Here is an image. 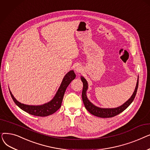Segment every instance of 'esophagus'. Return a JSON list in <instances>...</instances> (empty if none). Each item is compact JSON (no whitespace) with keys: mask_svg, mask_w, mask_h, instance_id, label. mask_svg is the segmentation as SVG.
<instances>
[{"mask_svg":"<svg viewBox=\"0 0 150 150\" xmlns=\"http://www.w3.org/2000/svg\"><path fill=\"white\" fill-rule=\"evenodd\" d=\"M75 71H76V73H78V74L81 73V72H83V69H82V68H81V67H80V66H76V67H75Z\"/></svg>","mask_w":150,"mask_h":150,"instance_id":"1","label":"esophagus"}]
</instances>
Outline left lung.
Instances as JSON below:
<instances>
[{
	"instance_id": "8db88e82",
	"label": "left lung",
	"mask_w": 150,
	"mask_h": 150,
	"mask_svg": "<svg viewBox=\"0 0 150 150\" xmlns=\"http://www.w3.org/2000/svg\"><path fill=\"white\" fill-rule=\"evenodd\" d=\"M81 80L83 83V88L82 91V100L83 101V103L86 109L88 111L93 115H96L98 117L101 118H109L114 117L118 114H119L122 112H123L124 110L127 109L132 102V101L134 99L136 93L138 89V85H139V77L137 81V84L136 86V89L134 92L131 98L125 103L122 105V106L116 108H111V109H106V108H100L96 106L93 105L91 102L89 101V100L86 96V91L88 89V83L85 80V78L83 76H81Z\"/></svg>"
}]
</instances>
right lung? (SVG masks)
<instances>
[{
    "instance_id": "add662e5",
    "label": "right lung",
    "mask_w": 150,
    "mask_h": 150,
    "mask_svg": "<svg viewBox=\"0 0 150 150\" xmlns=\"http://www.w3.org/2000/svg\"><path fill=\"white\" fill-rule=\"evenodd\" d=\"M76 76L74 70H70L64 77L61 83V84L56 95L49 103L44 104L41 106H30L21 103L20 102L16 100L13 96V94L10 91V95L14 101V103L16 104L23 111L27 112V113L39 117H45L51 115L56 112L58 109L61 107L62 101L64 97L65 91L69 84L70 83Z\"/></svg>"
}]
</instances>
